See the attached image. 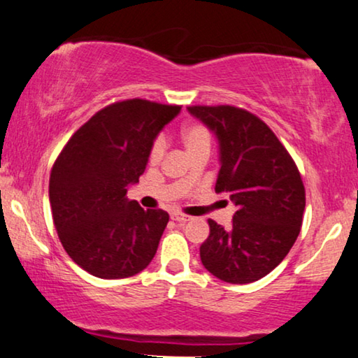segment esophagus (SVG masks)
Instances as JSON below:
<instances>
[{
  "instance_id": "esophagus-1",
  "label": "esophagus",
  "mask_w": 358,
  "mask_h": 358,
  "mask_svg": "<svg viewBox=\"0 0 358 358\" xmlns=\"http://www.w3.org/2000/svg\"><path fill=\"white\" fill-rule=\"evenodd\" d=\"M170 219L175 220V222H178V224H185V222H188V220H189L188 215L180 214V213H173L172 215H170Z\"/></svg>"
}]
</instances>
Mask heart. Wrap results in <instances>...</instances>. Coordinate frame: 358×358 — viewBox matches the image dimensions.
<instances>
[{
    "label": "heart",
    "mask_w": 358,
    "mask_h": 358,
    "mask_svg": "<svg viewBox=\"0 0 358 358\" xmlns=\"http://www.w3.org/2000/svg\"><path fill=\"white\" fill-rule=\"evenodd\" d=\"M180 138H181V143L185 145L186 154L199 148H209V134L203 124L199 123L186 124V127L181 129ZM164 150H165L164 139L162 138L155 139L152 148H150V155H149L150 162L152 164L160 162V159L164 157Z\"/></svg>",
    "instance_id": "b5f03b06"
}]
</instances>
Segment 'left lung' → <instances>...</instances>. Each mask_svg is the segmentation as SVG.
Wrapping results in <instances>:
<instances>
[{"mask_svg": "<svg viewBox=\"0 0 358 358\" xmlns=\"http://www.w3.org/2000/svg\"><path fill=\"white\" fill-rule=\"evenodd\" d=\"M219 144L215 193L236 206L229 229L209 219L201 263L229 284H250L285 258L300 234L305 188L299 169L268 124L246 110L188 107Z\"/></svg>", "mask_w": 358, "mask_h": 358, "instance_id": "1", "label": "left lung"}]
</instances>
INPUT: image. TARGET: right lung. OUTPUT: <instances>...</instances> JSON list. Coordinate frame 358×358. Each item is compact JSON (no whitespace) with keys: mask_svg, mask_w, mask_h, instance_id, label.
Returning a JSON list of instances; mask_svg holds the SVG:
<instances>
[{"mask_svg":"<svg viewBox=\"0 0 358 358\" xmlns=\"http://www.w3.org/2000/svg\"><path fill=\"white\" fill-rule=\"evenodd\" d=\"M177 105L131 99L108 105L64 145L50 175V206L63 248L89 274L123 279L152 261L169 214L127 198Z\"/></svg>","mask_w":358,"mask_h":358,"instance_id":"1","label":"right lung"}]
</instances>
